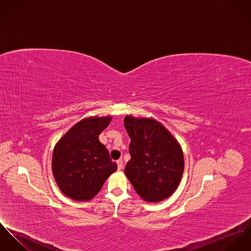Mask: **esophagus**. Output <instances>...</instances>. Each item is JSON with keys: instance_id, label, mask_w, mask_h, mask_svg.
Returning a JSON list of instances; mask_svg holds the SVG:
<instances>
[{"instance_id": "obj_1", "label": "esophagus", "mask_w": 251, "mask_h": 251, "mask_svg": "<svg viewBox=\"0 0 251 251\" xmlns=\"http://www.w3.org/2000/svg\"><path fill=\"white\" fill-rule=\"evenodd\" d=\"M116 163H117V168H118V170H121V169L123 168V161H122L121 159H119V160L116 161Z\"/></svg>"}]
</instances>
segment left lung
I'll return each instance as SVG.
<instances>
[{"mask_svg":"<svg viewBox=\"0 0 251 251\" xmlns=\"http://www.w3.org/2000/svg\"><path fill=\"white\" fill-rule=\"evenodd\" d=\"M124 126L131 137V159L125 175L145 201L159 202L178 186L184 169L180 145L153 118L126 116Z\"/></svg>","mask_w":251,"mask_h":251,"instance_id":"8db88e82","label":"left lung"}]
</instances>
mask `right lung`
I'll list each match as a JSON object with an SVG mask.
<instances>
[{"mask_svg": "<svg viewBox=\"0 0 251 251\" xmlns=\"http://www.w3.org/2000/svg\"><path fill=\"white\" fill-rule=\"evenodd\" d=\"M112 116L84 118L58 141L52 154V173L62 193L72 200H92L117 165L98 136Z\"/></svg>", "mask_w": 251, "mask_h": 251, "instance_id": "right-lung-1", "label": "right lung"}]
</instances>
